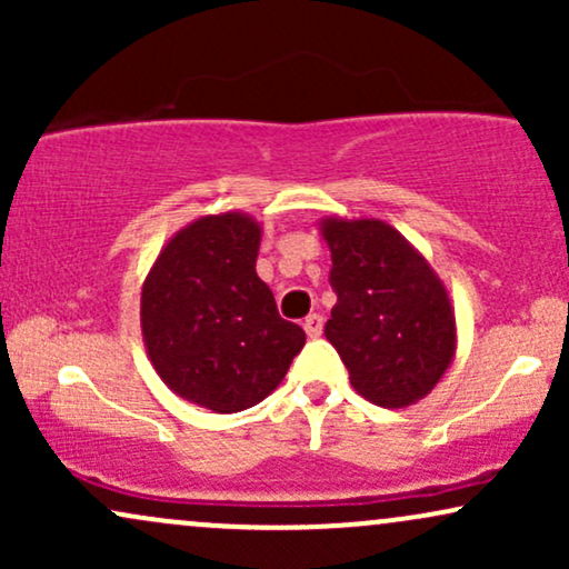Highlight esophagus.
<instances>
[{
	"instance_id": "1",
	"label": "esophagus",
	"mask_w": 569,
	"mask_h": 569,
	"mask_svg": "<svg viewBox=\"0 0 569 569\" xmlns=\"http://www.w3.org/2000/svg\"><path fill=\"white\" fill-rule=\"evenodd\" d=\"M302 326H305L307 337H321V335H323V318L318 316V312H312V316H307Z\"/></svg>"
}]
</instances>
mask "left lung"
Masks as SVG:
<instances>
[{
  "label": "left lung",
  "mask_w": 569,
  "mask_h": 569,
  "mask_svg": "<svg viewBox=\"0 0 569 569\" xmlns=\"http://www.w3.org/2000/svg\"><path fill=\"white\" fill-rule=\"evenodd\" d=\"M337 305L326 339L367 401L403 409L426 398L452 367L455 305L439 272L380 219L323 217Z\"/></svg>",
  "instance_id": "8db88e82"
}]
</instances>
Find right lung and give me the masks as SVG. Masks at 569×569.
<instances>
[{"label":"right lung","mask_w":569,"mask_h":569,"mask_svg":"<svg viewBox=\"0 0 569 569\" xmlns=\"http://www.w3.org/2000/svg\"><path fill=\"white\" fill-rule=\"evenodd\" d=\"M259 243L262 224L248 213H208L160 248L141 286L154 371L176 396L217 415L264 401L305 345L257 276Z\"/></svg>","instance_id":"1"}]
</instances>
